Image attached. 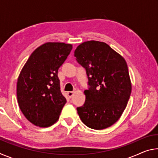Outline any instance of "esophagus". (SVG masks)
Returning <instances> with one entry per match:
<instances>
[{
	"mask_svg": "<svg viewBox=\"0 0 158 158\" xmlns=\"http://www.w3.org/2000/svg\"><path fill=\"white\" fill-rule=\"evenodd\" d=\"M74 91H69V92H68V97L69 98H71L72 97H73V95H74Z\"/></svg>",
	"mask_w": 158,
	"mask_h": 158,
	"instance_id": "34e87169",
	"label": "esophagus"
}]
</instances>
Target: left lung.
<instances>
[{
  "instance_id": "obj_1",
  "label": "left lung",
  "mask_w": 158,
  "mask_h": 158,
  "mask_svg": "<svg viewBox=\"0 0 158 158\" xmlns=\"http://www.w3.org/2000/svg\"><path fill=\"white\" fill-rule=\"evenodd\" d=\"M80 65L85 69L89 90L85 101L77 113L87 127L103 130L121 116L132 90L126 61L105 42L90 40L74 51Z\"/></svg>"
}]
</instances>
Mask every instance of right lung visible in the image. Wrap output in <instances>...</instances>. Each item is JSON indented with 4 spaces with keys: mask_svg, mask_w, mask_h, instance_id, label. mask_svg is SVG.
<instances>
[{
    "mask_svg": "<svg viewBox=\"0 0 158 158\" xmlns=\"http://www.w3.org/2000/svg\"><path fill=\"white\" fill-rule=\"evenodd\" d=\"M73 45L47 42L31 53L18 77L17 95L21 112L31 123L41 127L56 122L66 103L62 95L58 68Z\"/></svg>",
    "mask_w": 158,
    "mask_h": 158,
    "instance_id": "add662e5",
    "label": "right lung"
}]
</instances>
